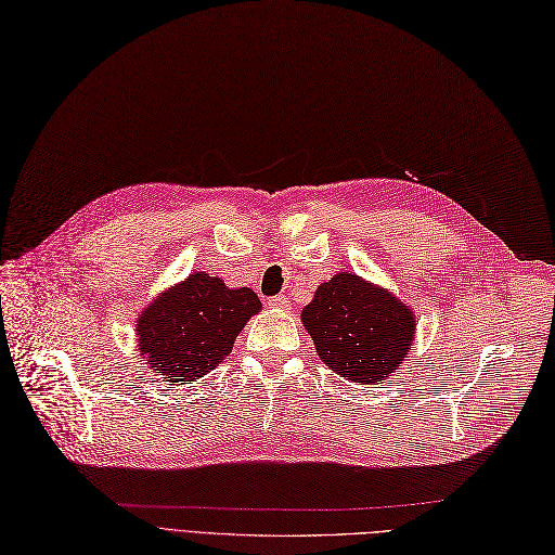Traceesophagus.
<instances>
[{"mask_svg":"<svg viewBox=\"0 0 555 555\" xmlns=\"http://www.w3.org/2000/svg\"><path fill=\"white\" fill-rule=\"evenodd\" d=\"M269 305H271V308H278V310H289V298L278 294V296L269 298Z\"/></svg>","mask_w":555,"mask_h":555,"instance_id":"34e87169","label":"esophagus"}]
</instances>
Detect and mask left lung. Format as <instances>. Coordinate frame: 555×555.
<instances>
[{
  "label": "left lung",
  "mask_w": 555,
  "mask_h": 555,
  "mask_svg": "<svg viewBox=\"0 0 555 555\" xmlns=\"http://www.w3.org/2000/svg\"><path fill=\"white\" fill-rule=\"evenodd\" d=\"M302 323L319 358L356 384L386 380L401 367L415 331L409 305L351 273L319 286Z\"/></svg>",
  "instance_id": "1"
}]
</instances>
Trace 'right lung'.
I'll use <instances>...</instances> for the list:
<instances>
[{"instance_id": "add662e5", "label": "right lung", "mask_w": 555, "mask_h": 555, "mask_svg": "<svg viewBox=\"0 0 555 555\" xmlns=\"http://www.w3.org/2000/svg\"><path fill=\"white\" fill-rule=\"evenodd\" d=\"M261 302L253 289H227L220 278L193 273L138 319L140 351L169 384L193 380L232 353L234 339Z\"/></svg>"}]
</instances>
